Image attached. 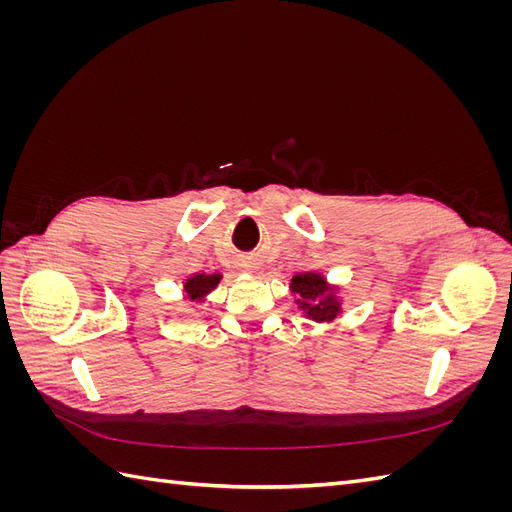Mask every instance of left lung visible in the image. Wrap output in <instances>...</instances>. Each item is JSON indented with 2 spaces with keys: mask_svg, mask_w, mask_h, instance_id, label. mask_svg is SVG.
I'll list each match as a JSON object with an SVG mask.
<instances>
[{
  "mask_svg": "<svg viewBox=\"0 0 512 512\" xmlns=\"http://www.w3.org/2000/svg\"><path fill=\"white\" fill-rule=\"evenodd\" d=\"M292 292L301 297V307L307 309V316L314 320H333L339 314V303L329 294V286L318 273H301L292 277Z\"/></svg>",
  "mask_w": 512,
  "mask_h": 512,
  "instance_id": "1",
  "label": "left lung"
}]
</instances>
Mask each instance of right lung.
I'll return each instance as SVG.
<instances>
[{
  "instance_id": "1",
  "label": "right lung",
  "mask_w": 512,
  "mask_h": 512,
  "mask_svg": "<svg viewBox=\"0 0 512 512\" xmlns=\"http://www.w3.org/2000/svg\"><path fill=\"white\" fill-rule=\"evenodd\" d=\"M220 282V275H194L185 282V294L192 301H203V297L207 292H211Z\"/></svg>"
}]
</instances>
